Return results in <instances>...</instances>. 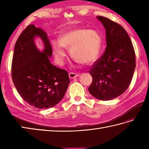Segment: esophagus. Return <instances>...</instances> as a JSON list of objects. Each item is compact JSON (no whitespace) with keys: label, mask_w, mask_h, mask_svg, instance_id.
Instances as JSON below:
<instances>
[{"label":"esophagus","mask_w":149,"mask_h":149,"mask_svg":"<svg viewBox=\"0 0 149 149\" xmlns=\"http://www.w3.org/2000/svg\"><path fill=\"white\" fill-rule=\"evenodd\" d=\"M68 75H69L70 79H74L78 77L79 75V74H76V73H74V72H70Z\"/></svg>","instance_id":"esophagus-1"}]
</instances>
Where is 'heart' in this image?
<instances>
[{
  "mask_svg": "<svg viewBox=\"0 0 149 149\" xmlns=\"http://www.w3.org/2000/svg\"><path fill=\"white\" fill-rule=\"evenodd\" d=\"M102 46V38L95 31L74 29L66 31L59 41L52 42V50L56 61L63 65L66 57L65 49H70V55L83 65H91L96 61Z\"/></svg>",
  "mask_w": 149,
  "mask_h": 149,
  "instance_id": "1",
  "label": "heart"
}]
</instances>
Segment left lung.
<instances>
[{
  "mask_svg": "<svg viewBox=\"0 0 149 149\" xmlns=\"http://www.w3.org/2000/svg\"><path fill=\"white\" fill-rule=\"evenodd\" d=\"M97 18L106 29L107 47L90 70L93 81L88 90L98 99L109 100L128 88L136 66L135 52L123 27L106 17Z\"/></svg>",
  "mask_w": 149,
  "mask_h": 149,
  "instance_id": "8db88e82",
  "label": "left lung"
}]
</instances>
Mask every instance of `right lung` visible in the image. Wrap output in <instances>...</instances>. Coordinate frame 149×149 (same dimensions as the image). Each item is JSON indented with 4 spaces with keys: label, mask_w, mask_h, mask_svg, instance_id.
<instances>
[{
    "label": "right lung",
    "mask_w": 149,
    "mask_h": 149,
    "mask_svg": "<svg viewBox=\"0 0 149 149\" xmlns=\"http://www.w3.org/2000/svg\"><path fill=\"white\" fill-rule=\"evenodd\" d=\"M36 36L44 42L42 52L34 42ZM52 55L47 34L33 24L23 31L15 43L11 65L13 81L22 99L36 108L55 106L64 97L70 83L68 72L50 63Z\"/></svg>",
    "instance_id": "1"
}]
</instances>
